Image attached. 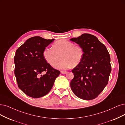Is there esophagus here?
Listing matches in <instances>:
<instances>
[{
    "label": "esophagus",
    "mask_w": 125,
    "mask_h": 125,
    "mask_svg": "<svg viewBox=\"0 0 125 125\" xmlns=\"http://www.w3.org/2000/svg\"><path fill=\"white\" fill-rule=\"evenodd\" d=\"M67 72H64V71H61V73H62V74H66V73H67Z\"/></svg>",
    "instance_id": "esophagus-1"
}]
</instances>
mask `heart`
Returning <instances> with one entry per match:
<instances>
[{"mask_svg": "<svg viewBox=\"0 0 125 125\" xmlns=\"http://www.w3.org/2000/svg\"><path fill=\"white\" fill-rule=\"evenodd\" d=\"M46 61L53 67H55L61 59L58 68L66 70L72 66L75 67L80 63L84 52L80 45L66 40H59L52 45V48L46 47L43 51Z\"/></svg>", "mask_w": 125, "mask_h": 125, "instance_id": "b5f03b06", "label": "heart"}]
</instances>
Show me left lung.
<instances>
[{"instance_id":"8db88e82","label":"left lung","mask_w":125,"mask_h":125,"mask_svg":"<svg viewBox=\"0 0 125 125\" xmlns=\"http://www.w3.org/2000/svg\"><path fill=\"white\" fill-rule=\"evenodd\" d=\"M70 40L80 45L84 52L81 62L72 70L74 77L71 82V89L82 99H95L108 84L111 72L108 51L91 34H82Z\"/></svg>"}]
</instances>
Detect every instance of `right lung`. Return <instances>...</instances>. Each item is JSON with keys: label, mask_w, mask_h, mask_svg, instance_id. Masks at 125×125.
Masks as SVG:
<instances>
[{"label": "right lung", "mask_w": 125, "mask_h": 125, "mask_svg": "<svg viewBox=\"0 0 125 125\" xmlns=\"http://www.w3.org/2000/svg\"><path fill=\"white\" fill-rule=\"evenodd\" d=\"M53 40L32 37L16 51L14 73L18 86L31 97L40 98L47 94L60 73L51 66L43 55L44 49Z\"/></svg>", "instance_id": "1"}]
</instances>
